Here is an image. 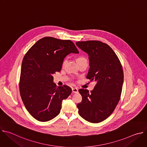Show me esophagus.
I'll list each match as a JSON object with an SVG mask.
<instances>
[{
    "label": "esophagus",
    "instance_id": "34e87169",
    "mask_svg": "<svg viewBox=\"0 0 147 147\" xmlns=\"http://www.w3.org/2000/svg\"><path fill=\"white\" fill-rule=\"evenodd\" d=\"M78 92V90L76 88H72V92L73 93H77Z\"/></svg>",
    "mask_w": 147,
    "mask_h": 147
}]
</instances>
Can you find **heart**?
Returning a JSON list of instances; mask_svg holds the SVG:
<instances>
[{
	"mask_svg": "<svg viewBox=\"0 0 147 147\" xmlns=\"http://www.w3.org/2000/svg\"><path fill=\"white\" fill-rule=\"evenodd\" d=\"M84 59H86L84 57H78V58H77V62H78V61H81V60H84ZM66 61H67V59H65L63 60V65H65V63H66Z\"/></svg>",
	"mask_w": 147,
	"mask_h": 147,
	"instance_id": "b5f03b06",
	"label": "heart"
}]
</instances>
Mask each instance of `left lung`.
<instances>
[{
    "mask_svg": "<svg viewBox=\"0 0 147 147\" xmlns=\"http://www.w3.org/2000/svg\"><path fill=\"white\" fill-rule=\"evenodd\" d=\"M89 56L90 69L87 78L96 82L92 91L80 89L82 101L77 105L79 115L91 123H99L114 111L120 100L123 84L120 61L107 44L99 40L76 42Z\"/></svg>",
    "mask_w": 147,
    "mask_h": 147,
    "instance_id": "left-lung-1",
    "label": "left lung"
}]
</instances>
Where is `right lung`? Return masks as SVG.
I'll use <instances>...</instances> for the list:
<instances>
[{
  "label": "right lung",
  "instance_id": "add662e5",
  "mask_svg": "<svg viewBox=\"0 0 147 147\" xmlns=\"http://www.w3.org/2000/svg\"><path fill=\"white\" fill-rule=\"evenodd\" d=\"M78 53L70 40L44 37L38 40L25 55L22 65L20 92L30 114L40 121L57 116L61 102L71 93L67 86L57 87L53 74L60 71L65 57Z\"/></svg>",
  "mask_w": 147,
  "mask_h": 147
}]
</instances>
